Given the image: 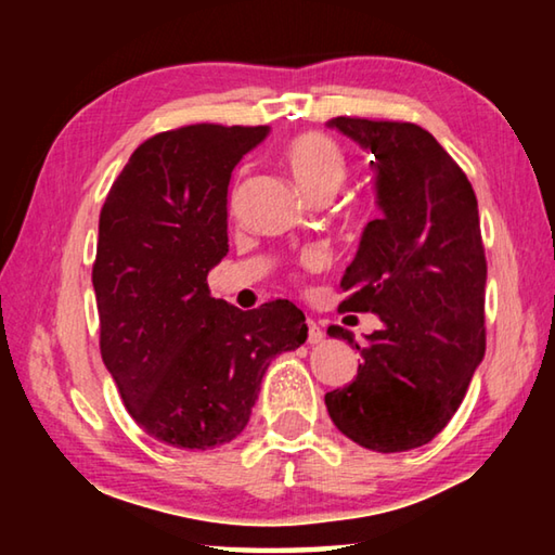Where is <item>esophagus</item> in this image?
<instances>
[{
  "label": "esophagus",
  "mask_w": 555,
  "mask_h": 555,
  "mask_svg": "<svg viewBox=\"0 0 555 555\" xmlns=\"http://www.w3.org/2000/svg\"><path fill=\"white\" fill-rule=\"evenodd\" d=\"M306 327H308V345H323L325 333L321 331V325L315 321H306Z\"/></svg>",
  "instance_id": "34e87169"
}]
</instances>
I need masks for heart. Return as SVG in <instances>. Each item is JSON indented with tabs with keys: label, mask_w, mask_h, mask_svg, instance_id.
<instances>
[{
	"label": "heart",
	"mask_w": 555,
	"mask_h": 555,
	"mask_svg": "<svg viewBox=\"0 0 555 555\" xmlns=\"http://www.w3.org/2000/svg\"><path fill=\"white\" fill-rule=\"evenodd\" d=\"M284 164L296 185L311 201L331 198L347 178V156L340 144L321 131H306L284 149Z\"/></svg>",
	"instance_id": "obj_1"
}]
</instances>
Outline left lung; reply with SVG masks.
I'll list each match as a JSON object with an SVG mask.
<instances>
[{
  "label": "left lung",
  "mask_w": 555,
  "mask_h": 555,
  "mask_svg": "<svg viewBox=\"0 0 555 555\" xmlns=\"http://www.w3.org/2000/svg\"><path fill=\"white\" fill-rule=\"evenodd\" d=\"M374 162L382 218L367 222L340 288L343 311L379 315L357 345V377L325 393L333 424L357 446L401 453L434 440L465 399L485 357L487 261L467 176L434 134L411 121L335 117Z\"/></svg>",
  "instance_id": "1"
}]
</instances>
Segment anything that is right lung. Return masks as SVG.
Returning <instances> with one entry per match:
<instances>
[{"label": "right lung", "instance_id": "add662e5", "mask_svg": "<svg viewBox=\"0 0 555 555\" xmlns=\"http://www.w3.org/2000/svg\"><path fill=\"white\" fill-rule=\"evenodd\" d=\"M269 127L191 125L129 156L100 212L92 286L100 352L129 416L183 450L237 438L271 360L306 343L288 300L240 311L210 296L228 255L234 166Z\"/></svg>", "mask_w": 555, "mask_h": 555}]
</instances>
